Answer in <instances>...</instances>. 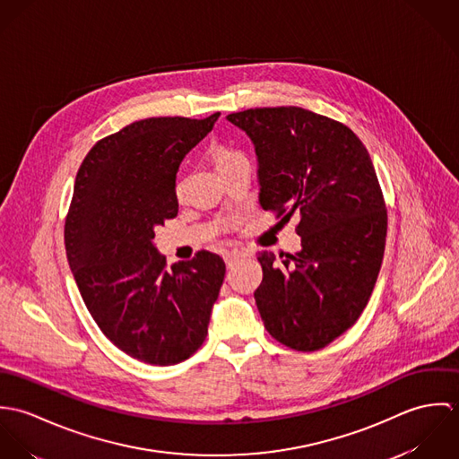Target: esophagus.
<instances>
[{
	"instance_id": "1",
	"label": "esophagus",
	"mask_w": 459,
	"mask_h": 459,
	"mask_svg": "<svg viewBox=\"0 0 459 459\" xmlns=\"http://www.w3.org/2000/svg\"><path fill=\"white\" fill-rule=\"evenodd\" d=\"M247 255L242 251H228L224 253V262L228 264V268H233L238 262H242Z\"/></svg>"
}]
</instances>
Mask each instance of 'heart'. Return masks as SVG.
Listing matches in <instances>:
<instances>
[{"instance_id": "1", "label": "heart", "mask_w": 459, "mask_h": 459, "mask_svg": "<svg viewBox=\"0 0 459 459\" xmlns=\"http://www.w3.org/2000/svg\"><path fill=\"white\" fill-rule=\"evenodd\" d=\"M235 157H240V153H238V152H233V150H228V148H217V150L213 152V160H215L217 168L222 166V164H226L228 160H231V159H235ZM180 191H182V184H178V193H180Z\"/></svg>"}]
</instances>
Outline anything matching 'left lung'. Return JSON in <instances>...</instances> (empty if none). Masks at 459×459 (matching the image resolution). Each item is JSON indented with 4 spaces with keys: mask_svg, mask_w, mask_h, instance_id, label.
<instances>
[{
    "mask_svg": "<svg viewBox=\"0 0 459 459\" xmlns=\"http://www.w3.org/2000/svg\"><path fill=\"white\" fill-rule=\"evenodd\" d=\"M226 118L255 144L263 210L300 217L297 255L258 256L264 328L297 351L320 350L359 320L384 260L387 210L371 157L351 129L302 108Z\"/></svg>",
    "mask_w": 459,
    "mask_h": 459,
    "instance_id": "obj_1",
    "label": "left lung"
}]
</instances>
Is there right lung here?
<instances>
[{
	"label": "right lung",
	"mask_w": 459,
	"mask_h": 459,
	"mask_svg": "<svg viewBox=\"0 0 459 459\" xmlns=\"http://www.w3.org/2000/svg\"><path fill=\"white\" fill-rule=\"evenodd\" d=\"M219 117L134 122L95 143L75 177L65 249L79 293L102 333L152 366L178 364L203 344L224 281L221 256L197 251L168 268L152 242L178 213L180 162Z\"/></svg>",
	"instance_id": "1"
}]
</instances>
